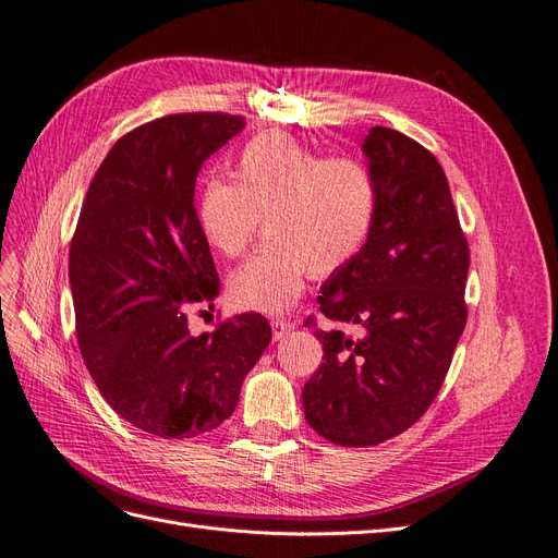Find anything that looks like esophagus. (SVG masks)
<instances>
[{"label": "esophagus", "mask_w": 558, "mask_h": 558, "mask_svg": "<svg viewBox=\"0 0 558 558\" xmlns=\"http://www.w3.org/2000/svg\"><path fill=\"white\" fill-rule=\"evenodd\" d=\"M271 329H274V338L280 340V338H284L287 333L294 329V322H290V319H274L271 322Z\"/></svg>", "instance_id": "esophagus-1"}]
</instances>
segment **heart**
<instances>
[{
  "label": "heart",
  "mask_w": 558,
  "mask_h": 558,
  "mask_svg": "<svg viewBox=\"0 0 558 558\" xmlns=\"http://www.w3.org/2000/svg\"><path fill=\"white\" fill-rule=\"evenodd\" d=\"M380 210L368 165L329 157L284 132L250 138L233 181L208 175L196 196V225L225 257L243 255L262 218L268 243L229 278V299L245 311L282 313L305 278H329L364 253Z\"/></svg>",
  "instance_id": "heart-1"
}]
</instances>
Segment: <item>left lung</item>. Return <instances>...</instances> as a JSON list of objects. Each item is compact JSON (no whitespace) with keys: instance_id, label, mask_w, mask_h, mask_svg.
Returning <instances> with one entry per match:
<instances>
[{"instance_id":"left-lung-1","label":"left lung","mask_w":558,"mask_h":558,"mask_svg":"<svg viewBox=\"0 0 558 558\" xmlns=\"http://www.w3.org/2000/svg\"><path fill=\"white\" fill-rule=\"evenodd\" d=\"M380 185L366 250L317 296L333 325H305L325 362L303 385V412L322 438L373 447L403 434L434 403L469 319V241L438 159L417 141L373 128L364 141Z\"/></svg>"}]
</instances>
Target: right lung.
Returning <instances> with one entry per match:
<instances>
[{"instance_id": "obj_1", "label": "right lung", "mask_w": 558, "mask_h": 558, "mask_svg": "<svg viewBox=\"0 0 558 558\" xmlns=\"http://www.w3.org/2000/svg\"><path fill=\"white\" fill-rule=\"evenodd\" d=\"M222 111L173 113L120 136L87 187L69 247L76 336L101 397L157 438L220 426L271 340L264 315L245 313L194 336L187 313L220 294L196 225L204 161L243 130Z\"/></svg>"}]
</instances>
